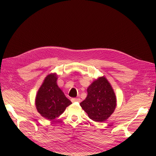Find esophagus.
I'll use <instances>...</instances> for the list:
<instances>
[{
  "label": "esophagus",
  "instance_id": "esophagus-1",
  "mask_svg": "<svg viewBox=\"0 0 156 156\" xmlns=\"http://www.w3.org/2000/svg\"><path fill=\"white\" fill-rule=\"evenodd\" d=\"M71 101L72 102H80L81 101L80 98H73L71 99Z\"/></svg>",
  "mask_w": 156,
  "mask_h": 156
}]
</instances>
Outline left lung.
Wrapping results in <instances>:
<instances>
[{
    "mask_svg": "<svg viewBox=\"0 0 156 156\" xmlns=\"http://www.w3.org/2000/svg\"><path fill=\"white\" fill-rule=\"evenodd\" d=\"M88 95L80 102L82 109L92 120L103 122L113 113L117 99L111 84L104 76L95 80L87 88Z\"/></svg>",
    "mask_w": 156,
    "mask_h": 156,
    "instance_id": "obj_1",
    "label": "left lung"
}]
</instances>
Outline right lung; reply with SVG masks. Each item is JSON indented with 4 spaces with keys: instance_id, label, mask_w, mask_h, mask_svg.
<instances>
[{
    "instance_id": "add662e5",
    "label": "right lung",
    "mask_w": 156,
    "mask_h": 156,
    "mask_svg": "<svg viewBox=\"0 0 156 156\" xmlns=\"http://www.w3.org/2000/svg\"><path fill=\"white\" fill-rule=\"evenodd\" d=\"M57 74L46 76L35 97L38 112L48 120H54L61 115L72 102L66 97L57 84Z\"/></svg>"
}]
</instances>
